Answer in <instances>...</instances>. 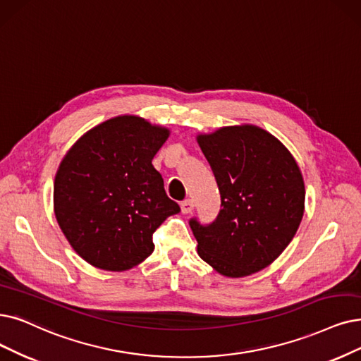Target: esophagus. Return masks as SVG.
Returning <instances> with one entry per match:
<instances>
[{
	"label": "esophagus",
	"mask_w": 361,
	"mask_h": 361,
	"mask_svg": "<svg viewBox=\"0 0 361 361\" xmlns=\"http://www.w3.org/2000/svg\"><path fill=\"white\" fill-rule=\"evenodd\" d=\"M180 210L183 214H188V213H192L194 210V203L191 200H185L180 203Z\"/></svg>",
	"instance_id": "34e87169"
}]
</instances>
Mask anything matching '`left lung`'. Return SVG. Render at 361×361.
<instances>
[{
  "label": "left lung",
  "instance_id": "left-lung-1",
  "mask_svg": "<svg viewBox=\"0 0 361 361\" xmlns=\"http://www.w3.org/2000/svg\"><path fill=\"white\" fill-rule=\"evenodd\" d=\"M221 192L207 226L191 219L198 256L224 277L240 279L271 265L289 246L305 210L300 169L283 143L253 124L197 135Z\"/></svg>",
  "mask_w": 361,
  "mask_h": 361
}]
</instances>
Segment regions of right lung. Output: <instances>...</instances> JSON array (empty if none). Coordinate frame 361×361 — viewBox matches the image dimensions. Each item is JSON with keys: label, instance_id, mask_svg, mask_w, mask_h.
Masks as SVG:
<instances>
[{"label": "right lung", "instance_id": "obj_1", "mask_svg": "<svg viewBox=\"0 0 361 361\" xmlns=\"http://www.w3.org/2000/svg\"><path fill=\"white\" fill-rule=\"evenodd\" d=\"M167 127L118 115L92 127L56 171L53 207L69 244L85 262L121 272L154 252L152 234L180 212L164 191L152 158Z\"/></svg>", "mask_w": 361, "mask_h": 361}]
</instances>
